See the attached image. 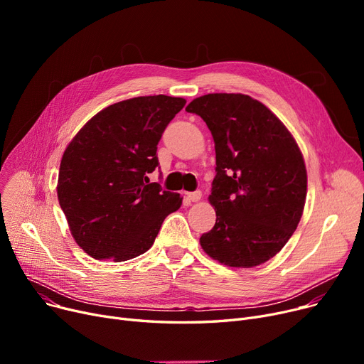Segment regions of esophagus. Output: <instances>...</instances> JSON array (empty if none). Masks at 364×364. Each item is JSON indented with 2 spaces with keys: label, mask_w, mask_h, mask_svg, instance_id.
Returning <instances> with one entry per match:
<instances>
[{
  "label": "esophagus",
  "mask_w": 364,
  "mask_h": 364,
  "mask_svg": "<svg viewBox=\"0 0 364 364\" xmlns=\"http://www.w3.org/2000/svg\"><path fill=\"white\" fill-rule=\"evenodd\" d=\"M200 198H202V192H200V190H196V192L187 193V199L192 200V202H198V200H200Z\"/></svg>",
  "instance_id": "obj_1"
}]
</instances>
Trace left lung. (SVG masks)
<instances>
[{
    "label": "left lung",
    "instance_id": "obj_1",
    "mask_svg": "<svg viewBox=\"0 0 364 364\" xmlns=\"http://www.w3.org/2000/svg\"><path fill=\"white\" fill-rule=\"evenodd\" d=\"M186 110L199 114L215 143L209 202L217 220L200 236L202 250L228 267L269 261L296 230L307 196V169L292 134L246 94H206Z\"/></svg>",
    "mask_w": 364,
    "mask_h": 364
}]
</instances>
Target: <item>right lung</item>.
<instances>
[{
    "label": "right lung",
    "mask_w": 364,
    "mask_h": 364,
    "mask_svg": "<svg viewBox=\"0 0 364 364\" xmlns=\"http://www.w3.org/2000/svg\"><path fill=\"white\" fill-rule=\"evenodd\" d=\"M186 100L143 95L99 112L78 131L60 162L57 196L70 233L95 259L127 261L155 242L183 198L147 174L159 165L158 143Z\"/></svg>",
    "instance_id": "obj_1"
}]
</instances>
